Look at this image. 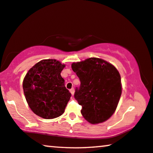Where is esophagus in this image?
I'll return each mask as SVG.
<instances>
[{"label": "esophagus", "instance_id": "1", "mask_svg": "<svg viewBox=\"0 0 153 153\" xmlns=\"http://www.w3.org/2000/svg\"><path fill=\"white\" fill-rule=\"evenodd\" d=\"M70 93H71L72 95H74V93H75V90L74 88H72L71 89H70Z\"/></svg>", "mask_w": 153, "mask_h": 153}]
</instances>
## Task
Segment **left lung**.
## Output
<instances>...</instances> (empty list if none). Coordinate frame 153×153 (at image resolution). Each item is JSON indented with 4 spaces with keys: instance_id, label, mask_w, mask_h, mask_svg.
<instances>
[{
    "instance_id": "obj_1",
    "label": "left lung",
    "mask_w": 153,
    "mask_h": 153,
    "mask_svg": "<svg viewBox=\"0 0 153 153\" xmlns=\"http://www.w3.org/2000/svg\"><path fill=\"white\" fill-rule=\"evenodd\" d=\"M71 68L81 82L74 97L82 107L83 117L91 124L108 120L116 111L122 93L117 69L106 60L94 57L73 62Z\"/></svg>"
}]
</instances>
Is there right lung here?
Wrapping results in <instances>:
<instances>
[{"label": "right lung", "instance_id": "obj_1", "mask_svg": "<svg viewBox=\"0 0 153 153\" xmlns=\"http://www.w3.org/2000/svg\"><path fill=\"white\" fill-rule=\"evenodd\" d=\"M65 67L59 60L45 59L28 70L23 90L29 108L36 115L52 119L64 113L71 94L60 73Z\"/></svg>", "mask_w": 153, "mask_h": 153}]
</instances>
